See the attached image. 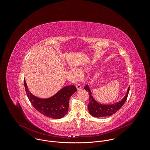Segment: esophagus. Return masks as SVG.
<instances>
[{
  "label": "esophagus",
  "mask_w": 150,
  "mask_h": 150,
  "mask_svg": "<svg viewBox=\"0 0 150 150\" xmlns=\"http://www.w3.org/2000/svg\"><path fill=\"white\" fill-rule=\"evenodd\" d=\"M76 89H77V90H79V89H81V88H82L81 85L80 84H77V85H76Z\"/></svg>",
  "instance_id": "esophagus-1"
}]
</instances>
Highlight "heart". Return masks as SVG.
Wrapping results in <instances>:
<instances>
[{"label": "heart", "mask_w": 150, "mask_h": 150, "mask_svg": "<svg viewBox=\"0 0 150 150\" xmlns=\"http://www.w3.org/2000/svg\"><path fill=\"white\" fill-rule=\"evenodd\" d=\"M72 71H73V72H74V74H75V75L78 74L79 71H78V70L76 68H72Z\"/></svg>", "instance_id": "1"}]
</instances>
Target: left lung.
<instances>
[{
  "instance_id": "obj_1",
  "label": "left lung",
  "mask_w": 150,
  "mask_h": 150,
  "mask_svg": "<svg viewBox=\"0 0 150 150\" xmlns=\"http://www.w3.org/2000/svg\"><path fill=\"white\" fill-rule=\"evenodd\" d=\"M84 88L85 90H87V91L89 92L90 102L88 105V109L90 114L94 117L110 116L116 113L122 108L126 101L128 93L129 91V87L125 96L121 100L111 104H103L97 102L93 97L92 93L88 85H85Z\"/></svg>"
}]
</instances>
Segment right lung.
I'll return each instance as SVG.
<instances>
[{
	"instance_id": "1",
	"label": "right lung",
	"mask_w": 150,
	"mask_h": 150,
	"mask_svg": "<svg viewBox=\"0 0 150 150\" xmlns=\"http://www.w3.org/2000/svg\"><path fill=\"white\" fill-rule=\"evenodd\" d=\"M24 86L27 97L34 108L43 115L55 119L62 118L67 114L69 98L77 91L74 85H68L60 89L53 96L42 98L30 91L25 80Z\"/></svg>"
}]
</instances>
